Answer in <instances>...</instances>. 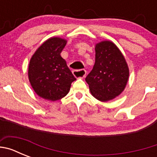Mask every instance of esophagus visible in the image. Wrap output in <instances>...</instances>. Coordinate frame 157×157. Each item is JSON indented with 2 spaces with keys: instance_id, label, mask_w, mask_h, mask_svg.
<instances>
[{
  "instance_id": "1",
  "label": "esophagus",
  "mask_w": 157,
  "mask_h": 157,
  "mask_svg": "<svg viewBox=\"0 0 157 157\" xmlns=\"http://www.w3.org/2000/svg\"><path fill=\"white\" fill-rule=\"evenodd\" d=\"M73 75L76 78H84L86 75V71L85 69H80V70H75L73 71Z\"/></svg>"
}]
</instances>
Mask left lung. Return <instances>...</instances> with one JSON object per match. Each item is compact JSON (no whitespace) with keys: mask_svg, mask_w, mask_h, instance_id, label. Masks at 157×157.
<instances>
[{"mask_svg":"<svg viewBox=\"0 0 157 157\" xmlns=\"http://www.w3.org/2000/svg\"><path fill=\"white\" fill-rule=\"evenodd\" d=\"M95 63L86 78L90 92L101 101H108L120 95L129 78L125 58L114 43L101 41L95 47Z\"/></svg>","mask_w":157,"mask_h":157,"instance_id":"8db88e82","label":"left lung"}]
</instances>
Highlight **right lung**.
Segmentation results:
<instances>
[{
    "instance_id": "obj_1",
    "label": "right lung",
    "mask_w": 157,
    "mask_h": 157,
    "mask_svg": "<svg viewBox=\"0 0 157 157\" xmlns=\"http://www.w3.org/2000/svg\"><path fill=\"white\" fill-rule=\"evenodd\" d=\"M66 40L49 38L37 48L30 59L28 77L37 95L49 101H57L68 94L76 79L60 56Z\"/></svg>"
}]
</instances>
